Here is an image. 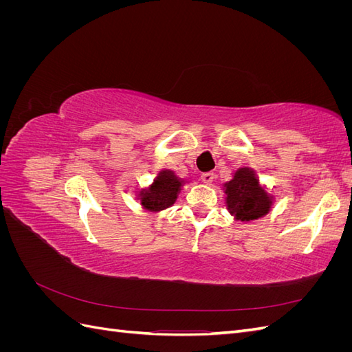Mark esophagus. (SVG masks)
I'll return each instance as SVG.
<instances>
[{"label": "esophagus", "instance_id": "34e87169", "mask_svg": "<svg viewBox=\"0 0 352 352\" xmlns=\"http://www.w3.org/2000/svg\"><path fill=\"white\" fill-rule=\"evenodd\" d=\"M214 173H211V172H206V173H201V180H202V182H204V184H211L212 182V180H214Z\"/></svg>", "mask_w": 352, "mask_h": 352}]
</instances>
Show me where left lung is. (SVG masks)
Segmentation results:
<instances>
[{"label":"left lung","mask_w":352,"mask_h":352,"mask_svg":"<svg viewBox=\"0 0 352 352\" xmlns=\"http://www.w3.org/2000/svg\"><path fill=\"white\" fill-rule=\"evenodd\" d=\"M226 188L228 208L236 220L250 221L267 214L272 201L258 186L254 172L247 167L239 168Z\"/></svg>","instance_id":"left-lung-1"}]
</instances>
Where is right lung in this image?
I'll list each match as a JSON object with an SVG mask.
<instances>
[{"label":"right lung","instance_id":"right-lung-1","mask_svg":"<svg viewBox=\"0 0 352 352\" xmlns=\"http://www.w3.org/2000/svg\"><path fill=\"white\" fill-rule=\"evenodd\" d=\"M180 186H182V180L177 179L173 172L163 170L150 189L141 190V204L151 211L164 210L175 204Z\"/></svg>","mask_w":352,"mask_h":352}]
</instances>
